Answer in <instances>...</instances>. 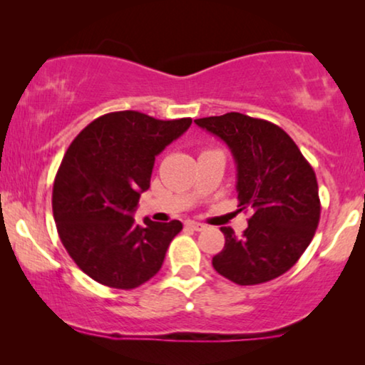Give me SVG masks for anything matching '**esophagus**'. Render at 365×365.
<instances>
[{"mask_svg": "<svg viewBox=\"0 0 365 365\" xmlns=\"http://www.w3.org/2000/svg\"><path fill=\"white\" fill-rule=\"evenodd\" d=\"M186 226L189 229H192V231H202V229H206V226H204V224L196 222V221H189V222H186Z\"/></svg>", "mask_w": 365, "mask_h": 365, "instance_id": "esophagus-1", "label": "esophagus"}]
</instances>
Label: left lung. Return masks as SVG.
Listing matches in <instances>:
<instances>
[{
  "label": "left lung",
  "mask_w": 365,
  "mask_h": 365,
  "mask_svg": "<svg viewBox=\"0 0 365 365\" xmlns=\"http://www.w3.org/2000/svg\"><path fill=\"white\" fill-rule=\"evenodd\" d=\"M231 149L237 166L239 211H251L236 236L221 227L224 249L212 266L239 286L287 272L311 244L321 217L316 173L291 136L276 124L241 113L194 121Z\"/></svg>",
  "instance_id": "left-lung-1"
}]
</instances>
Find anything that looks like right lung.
Wrapping results in <instances>:
<instances>
[{"mask_svg":"<svg viewBox=\"0 0 365 365\" xmlns=\"http://www.w3.org/2000/svg\"><path fill=\"white\" fill-rule=\"evenodd\" d=\"M138 111L109 113L69 144L53 186L59 239L76 266L103 286L134 289L156 276L179 221L134 222L154 159L191 126Z\"/></svg>","mask_w":365,"mask_h":365,"instance_id":"right-lung-1","label":"right lung"}]
</instances>
